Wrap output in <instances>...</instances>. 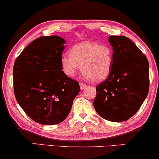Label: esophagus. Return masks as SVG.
<instances>
[{
	"mask_svg": "<svg viewBox=\"0 0 159 159\" xmlns=\"http://www.w3.org/2000/svg\"><path fill=\"white\" fill-rule=\"evenodd\" d=\"M80 89H81V90H84L85 89L86 87H87V85H86V84H85V83H81L80 84Z\"/></svg>",
	"mask_w": 159,
	"mask_h": 159,
	"instance_id": "1",
	"label": "esophagus"
}]
</instances>
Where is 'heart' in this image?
Listing matches in <instances>:
<instances>
[{
  "label": "heart",
  "mask_w": 159,
  "mask_h": 159,
  "mask_svg": "<svg viewBox=\"0 0 159 159\" xmlns=\"http://www.w3.org/2000/svg\"><path fill=\"white\" fill-rule=\"evenodd\" d=\"M113 49L108 45L84 41L70 48L69 56H62L61 67L66 75L74 77L81 67L82 73L92 83H100L111 74Z\"/></svg>",
  "instance_id": "b5f03b06"
}]
</instances>
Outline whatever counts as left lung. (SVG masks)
Wrapping results in <instances>:
<instances>
[{"label": "left lung", "mask_w": 159, "mask_h": 159, "mask_svg": "<svg viewBox=\"0 0 159 159\" xmlns=\"http://www.w3.org/2000/svg\"><path fill=\"white\" fill-rule=\"evenodd\" d=\"M113 62L111 74L97 86L93 106L106 120L123 121L132 117L149 91V62L132 40L125 36H110Z\"/></svg>", "instance_id": "1"}]
</instances>
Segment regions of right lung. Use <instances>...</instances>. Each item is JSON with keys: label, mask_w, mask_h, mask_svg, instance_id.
<instances>
[{"label": "right lung", "mask_w": 159, "mask_h": 159, "mask_svg": "<svg viewBox=\"0 0 159 159\" xmlns=\"http://www.w3.org/2000/svg\"><path fill=\"white\" fill-rule=\"evenodd\" d=\"M66 40L57 35L32 41L14 64V92L17 102L32 120L54 125L66 119L80 85L61 67Z\"/></svg>", "instance_id": "obj_1"}]
</instances>
